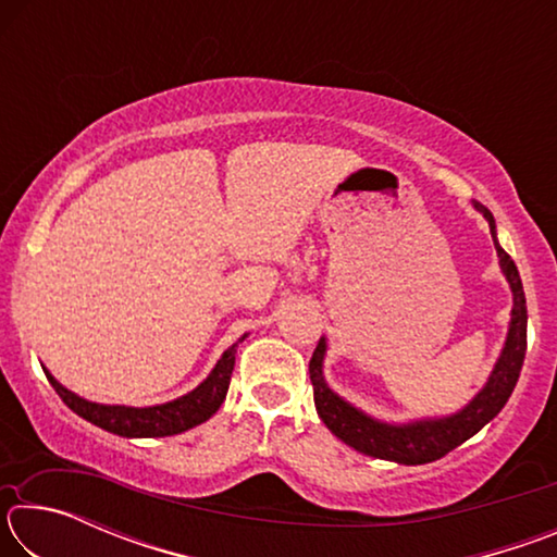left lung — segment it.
Listing matches in <instances>:
<instances>
[{
  "instance_id": "obj_1",
  "label": "left lung",
  "mask_w": 557,
  "mask_h": 557,
  "mask_svg": "<svg viewBox=\"0 0 557 557\" xmlns=\"http://www.w3.org/2000/svg\"><path fill=\"white\" fill-rule=\"evenodd\" d=\"M471 203H474V209L482 213L488 223V231H492L494 248L498 256V265H502L504 277L513 295L511 322H508L502 354H498L484 388L461 410L442 414V418L385 422L373 418L369 412H363L361 408H356L354 403H348L342 395L329 388V383L324 379L326 338H319L312 361H309V379H312L314 385L317 412L324 425L332 430L338 440L346 442V445L354 447L356 451H361V455L398 461V465H428V461H435L440 457H445L447 451L459 447L461 442H467L471 435H476L488 420H494L516 388V381L518 375H521V366L525 358L528 326L521 275H518L516 262L508 258V252L498 245L496 221L492 211L479 201Z\"/></svg>"
}]
</instances>
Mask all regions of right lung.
Returning a JSON list of instances; mask_svg holds the SVG:
<instances>
[{
  "instance_id": "1",
  "label": "right lung",
  "mask_w": 557,
  "mask_h": 557,
  "mask_svg": "<svg viewBox=\"0 0 557 557\" xmlns=\"http://www.w3.org/2000/svg\"><path fill=\"white\" fill-rule=\"evenodd\" d=\"M245 338H248V334H243L238 342L225 348L219 363L213 366V371L206 375L191 393L162 405H147V408L86 400L55 381L53 373L46 369V366L44 373L53 385V391L61 395V400L69 405L75 414H81L83 420L92 422V425H98L120 437H169L201 425V422L209 420L211 414L221 408L231 385L235 348H238V344L245 342Z\"/></svg>"
}]
</instances>
